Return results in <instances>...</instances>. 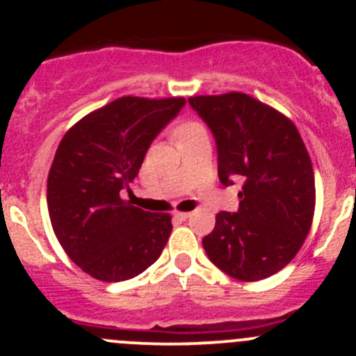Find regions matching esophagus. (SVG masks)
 Wrapping results in <instances>:
<instances>
[{"mask_svg":"<svg viewBox=\"0 0 356 356\" xmlns=\"http://www.w3.org/2000/svg\"><path fill=\"white\" fill-rule=\"evenodd\" d=\"M189 217H191L189 211H175L174 213V218H177V220H188Z\"/></svg>","mask_w":356,"mask_h":356,"instance_id":"esophagus-1","label":"esophagus"}]
</instances>
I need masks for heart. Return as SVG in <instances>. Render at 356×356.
Segmentation results:
<instances>
[{
  "label": "heart",
  "instance_id": "1",
  "mask_svg": "<svg viewBox=\"0 0 356 356\" xmlns=\"http://www.w3.org/2000/svg\"><path fill=\"white\" fill-rule=\"evenodd\" d=\"M201 129H203V125H200L198 122H193V120L182 122V124H179L177 127L174 129V138H175V141H179V139L186 138V136L195 134V132L201 131Z\"/></svg>",
  "mask_w": 356,
  "mask_h": 356
}]
</instances>
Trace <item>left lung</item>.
Listing matches in <instances>:
<instances>
[{
  "label": "left lung",
  "mask_w": 356,
  "mask_h": 356,
  "mask_svg": "<svg viewBox=\"0 0 356 356\" xmlns=\"http://www.w3.org/2000/svg\"><path fill=\"white\" fill-rule=\"evenodd\" d=\"M217 143L218 179H241L236 213H217L203 238L211 264L239 281H260L296 257L315 210L312 160L293 122L245 92L193 96Z\"/></svg>",
  "instance_id": "obj_1"
}]
</instances>
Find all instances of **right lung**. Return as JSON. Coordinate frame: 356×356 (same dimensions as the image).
<instances>
[{
    "instance_id": "right-lung-1",
    "label": "right lung",
    "mask_w": 356,
    "mask_h": 356,
    "mask_svg": "<svg viewBox=\"0 0 356 356\" xmlns=\"http://www.w3.org/2000/svg\"><path fill=\"white\" fill-rule=\"evenodd\" d=\"M184 98L124 96L67 131L48 175V211L65 253L103 282L136 277L161 254L172 232L168 213L120 198L161 129Z\"/></svg>"
}]
</instances>
